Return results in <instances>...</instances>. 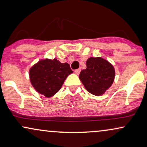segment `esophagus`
I'll return each instance as SVG.
<instances>
[{"label": "esophagus", "mask_w": 147, "mask_h": 147, "mask_svg": "<svg viewBox=\"0 0 147 147\" xmlns=\"http://www.w3.org/2000/svg\"><path fill=\"white\" fill-rule=\"evenodd\" d=\"M80 71H81V69H76L75 71H74V72H75L76 74H77V75H78V74H80Z\"/></svg>", "instance_id": "1"}]
</instances>
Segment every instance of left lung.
I'll return each mask as SVG.
<instances>
[{
	"instance_id": "obj_1",
	"label": "left lung",
	"mask_w": 147,
	"mask_h": 147,
	"mask_svg": "<svg viewBox=\"0 0 147 147\" xmlns=\"http://www.w3.org/2000/svg\"><path fill=\"white\" fill-rule=\"evenodd\" d=\"M86 69L82 70L79 78L90 93L99 96L112 86L115 70L111 63L102 57H90L86 61Z\"/></svg>"
}]
</instances>
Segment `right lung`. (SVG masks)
<instances>
[{
	"instance_id": "obj_1",
	"label": "right lung",
	"mask_w": 147,
	"mask_h": 147,
	"mask_svg": "<svg viewBox=\"0 0 147 147\" xmlns=\"http://www.w3.org/2000/svg\"><path fill=\"white\" fill-rule=\"evenodd\" d=\"M73 73L67 63H62L57 59H42L29 70L31 84L36 91L49 98L61 89L69 74Z\"/></svg>"
}]
</instances>
